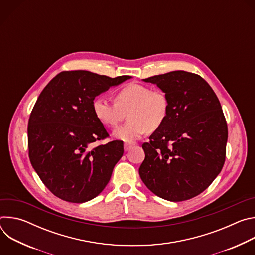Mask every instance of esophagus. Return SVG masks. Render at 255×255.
<instances>
[{
	"mask_svg": "<svg viewBox=\"0 0 255 255\" xmlns=\"http://www.w3.org/2000/svg\"><path fill=\"white\" fill-rule=\"evenodd\" d=\"M134 144H131V143H125L124 144V150L125 151H129L131 148H133Z\"/></svg>",
	"mask_w": 255,
	"mask_h": 255,
	"instance_id": "esophagus-1",
	"label": "esophagus"
}]
</instances>
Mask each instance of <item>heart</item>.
<instances>
[{
    "label": "heart",
    "mask_w": 255,
    "mask_h": 255,
    "mask_svg": "<svg viewBox=\"0 0 255 255\" xmlns=\"http://www.w3.org/2000/svg\"><path fill=\"white\" fill-rule=\"evenodd\" d=\"M110 103L99 96L93 100L92 109L96 119L106 127L115 128L128 114L129 122L113 132V137L133 143L149 130L159 128L169 112L166 94L149 86L131 83L119 89Z\"/></svg>",
    "instance_id": "b5f03b06"
}]
</instances>
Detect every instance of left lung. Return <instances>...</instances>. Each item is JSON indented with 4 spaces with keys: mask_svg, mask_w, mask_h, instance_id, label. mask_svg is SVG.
I'll list each match as a JSON object with an SVG mask.
<instances>
[{
    "mask_svg": "<svg viewBox=\"0 0 255 255\" xmlns=\"http://www.w3.org/2000/svg\"><path fill=\"white\" fill-rule=\"evenodd\" d=\"M169 101L165 122L142 144L139 174L153 194L171 202L192 199L220 173L228 128L221 104L199 75L174 70L143 80Z\"/></svg>",
    "mask_w": 255,
    "mask_h": 255,
    "instance_id": "left-lung-1",
    "label": "left lung"
}]
</instances>
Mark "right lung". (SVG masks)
I'll return each mask as SVG.
<instances>
[{
	"label": "right lung",
	"mask_w": 255,
	"mask_h": 255,
	"mask_svg": "<svg viewBox=\"0 0 255 255\" xmlns=\"http://www.w3.org/2000/svg\"><path fill=\"white\" fill-rule=\"evenodd\" d=\"M130 78L66 70L39 95L28 122L29 158L42 183L57 198L85 203L109 183L123 155V141L93 146L109 134L94 116L92 103L101 93Z\"/></svg>",
	"instance_id": "right-lung-1"
}]
</instances>
